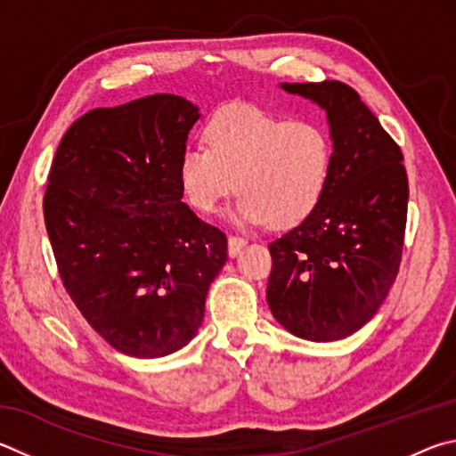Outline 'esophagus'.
<instances>
[{"label": "esophagus", "mask_w": 456, "mask_h": 456, "mask_svg": "<svg viewBox=\"0 0 456 456\" xmlns=\"http://www.w3.org/2000/svg\"><path fill=\"white\" fill-rule=\"evenodd\" d=\"M247 241L243 237H239V235H229V239H227V245H229V255L231 256H237L239 255V251L243 249V245H245Z\"/></svg>", "instance_id": "34e87169"}]
</instances>
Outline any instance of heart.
<instances>
[{
	"mask_svg": "<svg viewBox=\"0 0 456 456\" xmlns=\"http://www.w3.org/2000/svg\"><path fill=\"white\" fill-rule=\"evenodd\" d=\"M205 142L179 155L181 191L200 213H213L237 191L231 215L237 225H299L317 211L333 179V142L317 121L231 105L207 123Z\"/></svg>",
	"mask_w": 456,
	"mask_h": 456,
	"instance_id": "1",
	"label": "heart"
}]
</instances>
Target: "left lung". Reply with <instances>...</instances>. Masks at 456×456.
<instances>
[{
  "mask_svg": "<svg viewBox=\"0 0 456 456\" xmlns=\"http://www.w3.org/2000/svg\"><path fill=\"white\" fill-rule=\"evenodd\" d=\"M325 110L335 169L311 217L269 243L267 303L281 325L314 343L367 325L399 273L409 181L401 147L341 81L281 84Z\"/></svg>",
  "mask_w": 456,
  "mask_h": 456,
  "instance_id": "left-lung-1",
  "label": "left lung"
}]
</instances>
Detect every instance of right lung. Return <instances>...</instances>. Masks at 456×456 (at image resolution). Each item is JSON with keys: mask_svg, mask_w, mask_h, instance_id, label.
<instances>
[{"mask_svg": "<svg viewBox=\"0 0 456 456\" xmlns=\"http://www.w3.org/2000/svg\"><path fill=\"white\" fill-rule=\"evenodd\" d=\"M200 107L147 95L79 118L57 147L45 229L65 291L113 349L139 359L197 335L227 237L181 201L179 155Z\"/></svg>", "mask_w": 456, "mask_h": 456, "instance_id": "obj_1", "label": "right lung"}]
</instances>
